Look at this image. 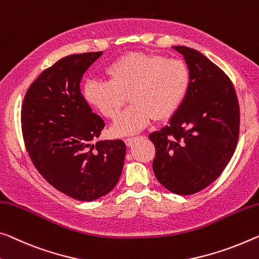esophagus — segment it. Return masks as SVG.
<instances>
[{
  "label": "esophagus",
  "mask_w": 259,
  "mask_h": 259,
  "mask_svg": "<svg viewBox=\"0 0 259 259\" xmlns=\"http://www.w3.org/2000/svg\"><path fill=\"white\" fill-rule=\"evenodd\" d=\"M137 139H138V138H126V139H125V143H126V145L128 146V147H131V146H132L133 143H134V141L137 140Z\"/></svg>",
  "instance_id": "obj_1"
}]
</instances>
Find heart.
Instances as JSON below:
<instances>
[{
    "instance_id": "heart-1",
    "label": "heart",
    "mask_w": 259,
    "mask_h": 259,
    "mask_svg": "<svg viewBox=\"0 0 259 259\" xmlns=\"http://www.w3.org/2000/svg\"><path fill=\"white\" fill-rule=\"evenodd\" d=\"M105 73L110 81L88 79L83 95L109 119L118 116L128 95L132 105L112 126L113 133L121 137L143 130L153 117L162 120L172 116L191 85V73L184 61L147 52L121 55L107 66Z\"/></svg>"
}]
</instances>
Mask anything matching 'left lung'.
<instances>
[{"mask_svg":"<svg viewBox=\"0 0 259 259\" xmlns=\"http://www.w3.org/2000/svg\"><path fill=\"white\" fill-rule=\"evenodd\" d=\"M174 49L188 63L190 90L169 124L149 139L157 181L189 196L212 184L229 163L240 134V105L232 81L215 63L193 49Z\"/></svg>","mask_w":259,"mask_h":259,"instance_id":"1","label":"left lung"}]
</instances>
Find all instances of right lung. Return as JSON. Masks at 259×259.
Segmentation results:
<instances>
[{
	"label": "right lung",
	"mask_w": 259,
	"mask_h": 259,
	"mask_svg": "<svg viewBox=\"0 0 259 259\" xmlns=\"http://www.w3.org/2000/svg\"><path fill=\"white\" fill-rule=\"evenodd\" d=\"M103 52L62 58L27 89L21 113L24 145L35 169L60 192L93 201L112 190L124 165L122 140L97 141L105 122L79 83Z\"/></svg>",
	"instance_id": "1"
}]
</instances>
